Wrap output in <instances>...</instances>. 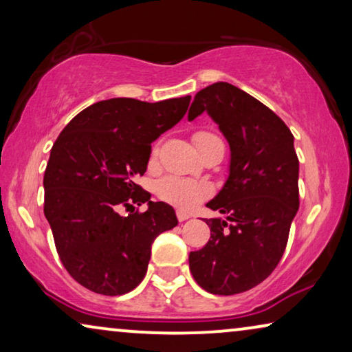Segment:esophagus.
Returning <instances> with one entry per match:
<instances>
[{
  "mask_svg": "<svg viewBox=\"0 0 352 352\" xmlns=\"http://www.w3.org/2000/svg\"><path fill=\"white\" fill-rule=\"evenodd\" d=\"M176 216H177V219L181 221V223H184V221L192 218L190 213H187V211H184V210H177V211H176Z\"/></svg>",
  "mask_w": 352,
  "mask_h": 352,
  "instance_id": "esophagus-1",
  "label": "esophagus"
}]
</instances>
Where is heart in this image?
Masks as SVG:
<instances>
[{
  "label": "heart",
  "mask_w": 352,
  "mask_h": 352,
  "mask_svg": "<svg viewBox=\"0 0 352 352\" xmlns=\"http://www.w3.org/2000/svg\"><path fill=\"white\" fill-rule=\"evenodd\" d=\"M208 139H216L213 134L210 133H197L194 136L195 144H200ZM157 194L160 199L170 201V204L176 206H182V208H190L210 195V186L206 182L199 181H189L184 177L170 175L162 177L157 182Z\"/></svg>",
  "instance_id": "b5f03b06"
}]
</instances>
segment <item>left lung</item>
Returning a JSON list of instances; mask_svg holds the SVG:
<instances>
[{"label": "left lung", "instance_id": "obj_1", "mask_svg": "<svg viewBox=\"0 0 352 352\" xmlns=\"http://www.w3.org/2000/svg\"><path fill=\"white\" fill-rule=\"evenodd\" d=\"M206 112L230 148L229 175L206 206L226 218L206 219L211 237L190 252L195 282L213 295L256 287L280 261L300 208L295 138L271 109L224 83L195 94L189 122Z\"/></svg>", "mask_w": 352, "mask_h": 352}]
</instances>
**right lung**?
<instances>
[{"label":"right lung","mask_w":352,"mask_h":352,"mask_svg":"<svg viewBox=\"0 0 352 352\" xmlns=\"http://www.w3.org/2000/svg\"><path fill=\"white\" fill-rule=\"evenodd\" d=\"M190 96L160 102L99 100L62 129L45 179V216L64 267L80 285L107 296L142 282L157 235L177 226L175 208L152 201L134 179L147 170L152 148L179 123ZM148 204L128 217L119 210Z\"/></svg>","instance_id":"1"}]
</instances>
